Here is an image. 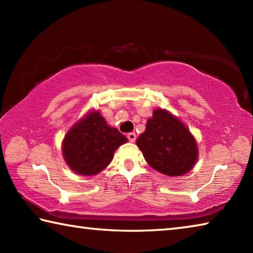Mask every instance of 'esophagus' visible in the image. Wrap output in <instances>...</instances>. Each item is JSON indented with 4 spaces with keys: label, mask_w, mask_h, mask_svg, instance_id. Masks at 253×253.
<instances>
[{
    "label": "esophagus",
    "mask_w": 253,
    "mask_h": 253,
    "mask_svg": "<svg viewBox=\"0 0 253 253\" xmlns=\"http://www.w3.org/2000/svg\"><path fill=\"white\" fill-rule=\"evenodd\" d=\"M127 138L129 139V142L134 143L136 140V134H135V132H129V134L127 135Z\"/></svg>",
    "instance_id": "obj_1"
}]
</instances>
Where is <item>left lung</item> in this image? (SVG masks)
Masks as SVG:
<instances>
[{
  "label": "left lung",
  "instance_id": "1",
  "mask_svg": "<svg viewBox=\"0 0 253 253\" xmlns=\"http://www.w3.org/2000/svg\"><path fill=\"white\" fill-rule=\"evenodd\" d=\"M147 164L168 176H182L198 161L196 140L177 117L165 109H155L146 129L136 140Z\"/></svg>",
  "mask_w": 253,
  "mask_h": 253
}]
</instances>
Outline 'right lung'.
Returning <instances> with one entry per match:
<instances>
[{"instance_id": "add662e5", "label": "right lung", "mask_w": 253, "mask_h": 253, "mask_svg": "<svg viewBox=\"0 0 253 253\" xmlns=\"http://www.w3.org/2000/svg\"><path fill=\"white\" fill-rule=\"evenodd\" d=\"M126 142V137L108 126L99 111L91 110L68 130L62 142L63 158L75 173L91 176L106 169L115 151Z\"/></svg>"}]
</instances>
